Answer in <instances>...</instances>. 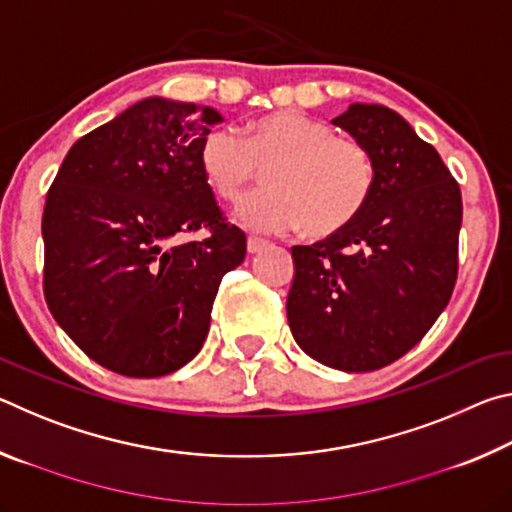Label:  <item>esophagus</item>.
<instances>
[{
    "instance_id": "esophagus-1",
    "label": "esophagus",
    "mask_w": 512,
    "mask_h": 512,
    "mask_svg": "<svg viewBox=\"0 0 512 512\" xmlns=\"http://www.w3.org/2000/svg\"><path fill=\"white\" fill-rule=\"evenodd\" d=\"M248 253L250 255H257L259 250H264L266 248V241L264 239H257V237H248Z\"/></svg>"
}]
</instances>
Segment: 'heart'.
<instances>
[{
  "instance_id": "obj_1",
  "label": "heart",
  "mask_w": 512,
  "mask_h": 512,
  "mask_svg": "<svg viewBox=\"0 0 512 512\" xmlns=\"http://www.w3.org/2000/svg\"><path fill=\"white\" fill-rule=\"evenodd\" d=\"M198 160L205 183L230 205L241 203L259 171H268L271 189L241 210V221L257 232L336 235L359 219L375 189L366 146L293 110L248 121L244 140L216 128L205 135Z\"/></svg>"
}]
</instances>
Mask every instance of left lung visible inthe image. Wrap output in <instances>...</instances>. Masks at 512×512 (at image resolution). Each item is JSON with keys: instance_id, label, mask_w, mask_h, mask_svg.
<instances>
[{"instance_id": "left-lung-1", "label": "left lung", "mask_w": 512, "mask_h": 512, "mask_svg": "<svg viewBox=\"0 0 512 512\" xmlns=\"http://www.w3.org/2000/svg\"><path fill=\"white\" fill-rule=\"evenodd\" d=\"M332 124L372 155L375 189L348 228L291 248L287 318L311 359L370 372L418 345L452 298L461 189L395 110L352 103Z\"/></svg>"}]
</instances>
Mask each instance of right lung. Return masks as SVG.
<instances>
[{
  "instance_id": "right-lung-1",
  "label": "right lung",
  "mask_w": 512,
  "mask_h": 512,
  "mask_svg": "<svg viewBox=\"0 0 512 512\" xmlns=\"http://www.w3.org/2000/svg\"><path fill=\"white\" fill-rule=\"evenodd\" d=\"M223 117L149 97L83 135L49 187L45 300L99 366L162 377L201 352L223 275L246 257L201 171V144ZM205 227L203 242L179 237Z\"/></svg>"
}]
</instances>
